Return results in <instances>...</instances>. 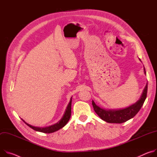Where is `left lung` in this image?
<instances>
[{
    "label": "left lung",
    "instance_id": "obj_1",
    "mask_svg": "<svg viewBox=\"0 0 157 157\" xmlns=\"http://www.w3.org/2000/svg\"><path fill=\"white\" fill-rule=\"evenodd\" d=\"M144 72L146 74L145 69L144 68ZM148 89V83L142 92V94L135 103L131 106L124 109L119 110H105L100 108L97 106L94 100H92V105L96 113L104 121L108 123L121 124L132 118L139 112L144 105V103L147 98Z\"/></svg>",
    "mask_w": 157,
    "mask_h": 157
}]
</instances>
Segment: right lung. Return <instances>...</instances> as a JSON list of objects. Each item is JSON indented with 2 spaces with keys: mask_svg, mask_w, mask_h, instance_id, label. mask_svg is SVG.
Returning a JSON list of instances; mask_svg holds the SVG:
<instances>
[{
  "mask_svg": "<svg viewBox=\"0 0 157 157\" xmlns=\"http://www.w3.org/2000/svg\"><path fill=\"white\" fill-rule=\"evenodd\" d=\"M71 105H72V98H71V100H70V102L68 103V105L67 107V109L65 110V113H64L63 116L62 117V118L60 119V120H59L57 124H56L53 125H50L49 127H43V128L33 127V126H32V125L27 124L25 121H24L23 120H22L26 124V125H27L29 127H30L31 128H32L34 130L45 133H53V132H56V131L59 130V129L63 128L67 124V122L68 121V120L71 116Z\"/></svg>",
  "mask_w": 157,
  "mask_h": 157,
  "instance_id": "add662e5",
  "label": "right lung"
}]
</instances>
